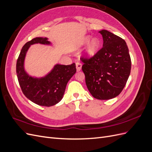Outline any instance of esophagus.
<instances>
[{"label": "esophagus", "mask_w": 152, "mask_h": 152, "mask_svg": "<svg viewBox=\"0 0 152 152\" xmlns=\"http://www.w3.org/2000/svg\"><path fill=\"white\" fill-rule=\"evenodd\" d=\"M76 68H77V70L79 72L81 70L82 68V63L80 62H77L76 63Z\"/></svg>", "instance_id": "34e87169"}]
</instances>
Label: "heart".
I'll return each mask as SVG.
<instances>
[{
    "instance_id": "1",
    "label": "heart",
    "mask_w": 152,
    "mask_h": 152,
    "mask_svg": "<svg viewBox=\"0 0 152 152\" xmlns=\"http://www.w3.org/2000/svg\"><path fill=\"white\" fill-rule=\"evenodd\" d=\"M89 40H90V37H86L84 39L83 43L86 44L88 42ZM99 45H100V42L99 40L97 39H94L90 42L88 47H87V55L89 56H93L94 54H95L96 53H97V51L99 48Z\"/></svg>"
}]
</instances>
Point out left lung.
<instances>
[{"label":"left lung","instance_id":"1","mask_svg":"<svg viewBox=\"0 0 152 152\" xmlns=\"http://www.w3.org/2000/svg\"><path fill=\"white\" fill-rule=\"evenodd\" d=\"M99 33L103 48L91 57L81 56L80 60L90 93L96 99L107 100L122 91L130 75L131 60L125 40L105 30Z\"/></svg>","mask_w":152,"mask_h":152}]
</instances>
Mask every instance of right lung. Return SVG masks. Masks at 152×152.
I'll return each mask as SVG.
<instances>
[{"label":"right lung","mask_w":152,"mask_h":152,"mask_svg":"<svg viewBox=\"0 0 152 152\" xmlns=\"http://www.w3.org/2000/svg\"><path fill=\"white\" fill-rule=\"evenodd\" d=\"M37 43L50 44L46 37H36L24 45L16 63L18 80L23 93L31 102L44 107H51L63 98L68 82L76 72V66L75 63L56 65L47 76L41 79L27 75L23 67L25 55L30 45Z\"/></svg>","instance_id":"obj_1"}]
</instances>
